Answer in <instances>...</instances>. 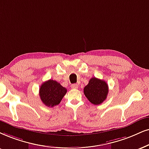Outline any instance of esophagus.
<instances>
[{
	"instance_id": "obj_1",
	"label": "esophagus",
	"mask_w": 149,
	"mask_h": 149,
	"mask_svg": "<svg viewBox=\"0 0 149 149\" xmlns=\"http://www.w3.org/2000/svg\"><path fill=\"white\" fill-rule=\"evenodd\" d=\"M71 88H78V85L77 84H71Z\"/></svg>"
}]
</instances>
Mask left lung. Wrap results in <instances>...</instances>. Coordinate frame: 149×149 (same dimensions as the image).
Returning <instances> with one entry per match:
<instances>
[{
	"mask_svg": "<svg viewBox=\"0 0 149 149\" xmlns=\"http://www.w3.org/2000/svg\"><path fill=\"white\" fill-rule=\"evenodd\" d=\"M109 92L108 84L104 80L95 77L90 79L88 84L84 86V93L93 104H100L107 99Z\"/></svg>",
	"mask_w": 149,
	"mask_h": 149,
	"instance_id": "left-lung-1",
	"label": "left lung"
}]
</instances>
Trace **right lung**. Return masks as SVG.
Here are the masks:
<instances>
[{
	"label": "right lung",
	"mask_w": 149,
	"mask_h": 149,
	"mask_svg": "<svg viewBox=\"0 0 149 149\" xmlns=\"http://www.w3.org/2000/svg\"><path fill=\"white\" fill-rule=\"evenodd\" d=\"M66 93L67 88L53 80L43 82L39 90L40 100L48 107H54L59 104Z\"/></svg>",
	"instance_id": "add662e5"
}]
</instances>
